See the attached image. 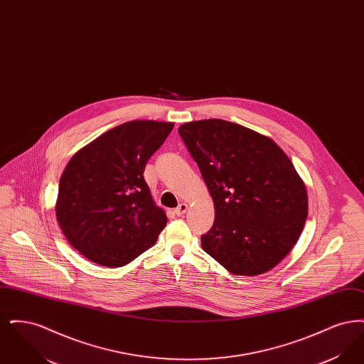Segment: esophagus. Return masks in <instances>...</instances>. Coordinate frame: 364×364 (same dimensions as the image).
<instances>
[{"label": "esophagus", "mask_w": 364, "mask_h": 364, "mask_svg": "<svg viewBox=\"0 0 364 364\" xmlns=\"http://www.w3.org/2000/svg\"><path fill=\"white\" fill-rule=\"evenodd\" d=\"M187 208L188 206L186 205V203H180L177 208H174V214L177 215V217H180V215H183V214H186V211H187Z\"/></svg>", "instance_id": "obj_1"}]
</instances>
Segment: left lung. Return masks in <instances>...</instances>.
Returning <instances> with one entry per match:
<instances>
[{
    "instance_id": "8db88e82",
    "label": "left lung",
    "mask_w": 364,
    "mask_h": 364,
    "mask_svg": "<svg viewBox=\"0 0 364 364\" xmlns=\"http://www.w3.org/2000/svg\"><path fill=\"white\" fill-rule=\"evenodd\" d=\"M208 186L214 224L202 248L236 276H257L284 259L307 218L304 183L267 136L220 119L178 128Z\"/></svg>"
}]
</instances>
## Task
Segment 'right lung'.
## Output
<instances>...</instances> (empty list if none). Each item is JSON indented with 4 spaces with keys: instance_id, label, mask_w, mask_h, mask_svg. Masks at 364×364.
<instances>
[{
    "instance_id": "right-lung-1",
    "label": "right lung",
    "mask_w": 364,
    "mask_h": 364,
    "mask_svg": "<svg viewBox=\"0 0 364 364\" xmlns=\"http://www.w3.org/2000/svg\"><path fill=\"white\" fill-rule=\"evenodd\" d=\"M173 125L125 122L70 158L55 214L67 240L87 259L122 267L156 244L168 218L153 202L143 173Z\"/></svg>"
}]
</instances>
